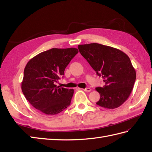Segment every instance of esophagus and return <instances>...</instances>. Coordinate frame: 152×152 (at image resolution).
<instances>
[{
  "label": "esophagus",
  "instance_id": "1",
  "mask_svg": "<svg viewBox=\"0 0 152 152\" xmlns=\"http://www.w3.org/2000/svg\"><path fill=\"white\" fill-rule=\"evenodd\" d=\"M83 90V91H86V92H90V91H91V89H90V88H86V89H82Z\"/></svg>",
  "mask_w": 152,
  "mask_h": 152
}]
</instances>
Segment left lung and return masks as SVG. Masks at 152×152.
<instances>
[{"label":"left lung","mask_w":152,"mask_h":152,"mask_svg":"<svg viewBox=\"0 0 152 152\" xmlns=\"http://www.w3.org/2000/svg\"><path fill=\"white\" fill-rule=\"evenodd\" d=\"M78 50L105 82L95 89L100 94L96 104L108 109L118 108L127 101L136 80L129 57L116 48L97 43L78 45Z\"/></svg>","instance_id":"8db88e82"}]
</instances>
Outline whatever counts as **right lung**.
I'll return each instance as SVG.
<instances>
[{"mask_svg": "<svg viewBox=\"0 0 152 152\" xmlns=\"http://www.w3.org/2000/svg\"><path fill=\"white\" fill-rule=\"evenodd\" d=\"M78 53L74 48H52L29 60L24 69L21 89L33 107L46 115H56L70 104L74 89L60 88L56 82Z\"/></svg>", "mask_w": 152, "mask_h": 152, "instance_id": "right-lung-1", "label": "right lung"}]
</instances>
